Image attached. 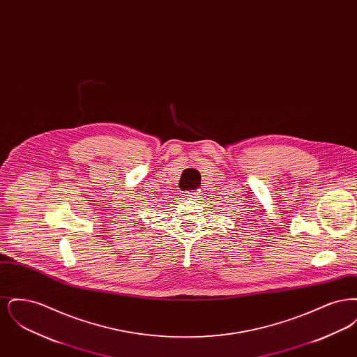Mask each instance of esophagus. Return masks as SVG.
Listing matches in <instances>:
<instances>
[{
    "label": "esophagus",
    "instance_id": "34e87169",
    "mask_svg": "<svg viewBox=\"0 0 357 357\" xmlns=\"http://www.w3.org/2000/svg\"><path fill=\"white\" fill-rule=\"evenodd\" d=\"M183 195L186 199H197L199 197V194L197 191H187Z\"/></svg>",
    "mask_w": 357,
    "mask_h": 357
}]
</instances>
